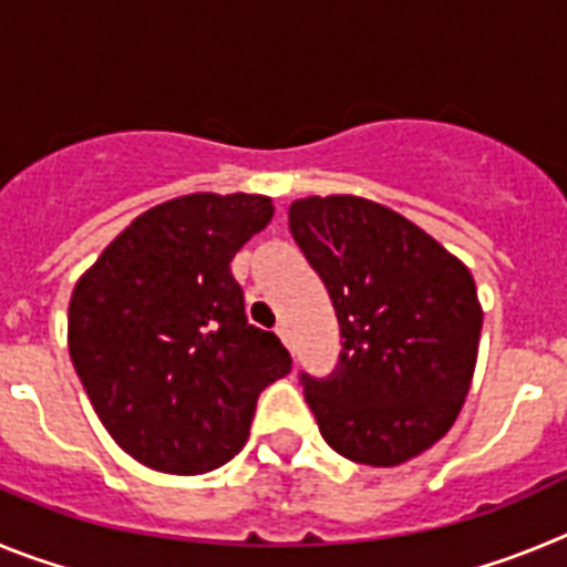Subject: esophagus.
Segmentation results:
<instances>
[{
    "label": "esophagus",
    "instance_id": "esophagus-1",
    "mask_svg": "<svg viewBox=\"0 0 567 567\" xmlns=\"http://www.w3.org/2000/svg\"><path fill=\"white\" fill-rule=\"evenodd\" d=\"M275 334H278V338L289 346V327H287V323H278V327H275Z\"/></svg>",
    "mask_w": 567,
    "mask_h": 567
}]
</instances>
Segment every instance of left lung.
Listing matches in <instances>:
<instances>
[{
    "instance_id": "obj_1",
    "label": "left lung",
    "mask_w": 567,
    "mask_h": 567,
    "mask_svg": "<svg viewBox=\"0 0 567 567\" xmlns=\"http://www.w3.org/2000/svg\"><path fill=\"white\" fill-rule=\"evenodd\" d=\"M289 233L340 323L332 372H300L320 434L363 465L417 457L468 394L483 329L474 278L432 235L354 195L300 198Z\"/></svg>"
}]
</instances>
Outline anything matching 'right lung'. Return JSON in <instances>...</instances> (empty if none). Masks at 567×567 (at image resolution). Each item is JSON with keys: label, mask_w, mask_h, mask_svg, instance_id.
Returning <instances> with one entry per match:
<instances>
[{"label": "right lung", "mask_w": 567, "mask_h": 567, "mask_svg": "<svg viewBox=\"0 0 567 567\" xmlns=\"http://www.w3.org/2000/svg\"><path fill=\"white\" fill-rule=\"evenodd\" d=\"M272 218L264 195L195 193L138 215L73 289L70 360L110 437L167 474L244 449L255 403L292 369L252 327L229 260Z\"/></svg>", "instance_id": "add662e5"}]
</instances>
